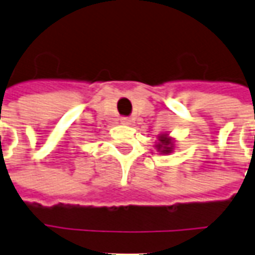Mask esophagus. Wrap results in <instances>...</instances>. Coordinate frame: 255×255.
I'll return each mask as SVG.
<instances>
[{
    "label": "esophagus",
    "mask_w": 255,
    "mask_h": 255,
    "mask_svg": "<svg viewBox=\"0 0 255 255\" xmlns=\"http://www.w3.org/2000/svg\"><path fill=\"white\" fill-rule=\"evenodd\" d=\"M132 123V120L131 119H128V117H123L122 119V124H124V126H129Z\"/></svg>",
    "instance_id": "esophagus-1"
}]
</instances>
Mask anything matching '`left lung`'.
<instances>
[{
	"instance_id": "8db88e82",
	"label": "left lung",
	"mask_w": 255,
	"mask_h": 255,
	"mask_svg": "<svg viewBox=\"0 0 255 255\" xmlns=\"http://www.w3.org/2000/svg\"><path fill=\"white\" fill-rule=\"evenodd\" d=\"M155 149H157V151H160V154H171L175 149V140L168 133H162L158 136V142L155 144Z\"/></svg>"
}]
</instances>
